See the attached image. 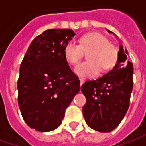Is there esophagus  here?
Masks as SVG:
<instances>
[{
	"label": "esophagus",
	"mask_w": 146,
	"mask_h": 146,
	"mask_svg": "<svg viewBox=\"0 0 146 146\" xmlns=\"http://www.w3.org/2000/svg\"><path fill=\"white\" fill-rule=\"evenodd\" d=\"M80 85H82L84 82V79H80Z\"/></svg>",
	"instance_id": "obj_1"
}]
</instances>
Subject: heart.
Segmentation results:
<instances>
[{
	"instance_id": "heart-1",
	"label": "heart",
	"mask_w": 146,
	"mask_h": 146,
	"mask_svg": "<svg viewBox=\"0 0 146 146\" xmlns=\"http://www.w3.org/2000/svg\"><path fill=\"white\" fill-rule=\"evenodd\" d=\"M89 52V61L78 64L75 73L80 77H93L100 70L106 71L112 69L118 59V51L110 44L104 35L100 33H90L82 36L80 44L69 42L64 48V54L67 61L76 65L84 56V52Z\"/></svg>"
}]
</instances>
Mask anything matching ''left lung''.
Instances as JSON below:
<instances>
[{"label": "left lung", "mask_w": 146, "mask_h": 146, "mask_svg": "<svg viewBox=\"0 0 146 146\" xmlns=\"http://www.w3.org/2000/svg\"><path fill=\"white\" fill-rule=\"evenodd\" d=\"M127 51L120 45L118 59L113 70L81 86L87 100L83 106V115L86 123L95 131H112L128 110L133 89V64L127 60Z\"/></svg>", "instance_id": "obj_1"}]
</instances>
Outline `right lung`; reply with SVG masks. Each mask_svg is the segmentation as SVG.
Returning a JSON list of instances; mask_svg holds the SVG:
<instances>
[{
	"label": "right lung",
	"mask_w": 146,
	"mask_h": 146,
	"mask_svg": "<svg viewBox=\"0 0 146 146\" xmlns=\"http://www.w3.org/2000/svg\"><path fill=\"white\" fill-rule=\"evenodd\" d=\"M74 36L70 29L45 30L33 39L22 61L18 104L30 128L40 132L57 128L79 92V78L64 54L65 46Z\"/></svg>",
	"instance_id": "add662e5"
}]
</instances>
